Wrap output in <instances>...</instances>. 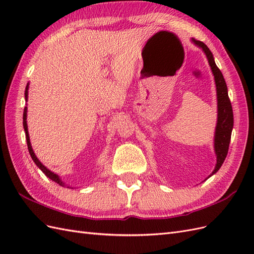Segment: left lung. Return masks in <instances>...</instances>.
<instances>
[{
    "instance_id": "left-lung-1",
    "label": "left lung",
    "mask_w": 254,
    "mask_h": 254,
    "mask_svg": "<svg viewBox=\"0 0 254 254\" xmlns=\"http://www.w3.org/2000/svg\"><path fill=\"white\" fill-rule=\"evenodd\" d=\"M193 42L201 48L209 60V64L212 68V72L214 74L215 83H216V90H217V104H218V119H217V126L216 131H215V152L217 156V163L215 166V170L213 171L212 175L217 173L220 166L224 163V161L227 157V153L229 150V144L231 140V133L233 128V110L232 105L230 102V98L228 95V88L225 81L224 76L215 64L213 54L209 50L206 45L199 40L193 39ZM211 175V176H212Z\"/></svg>"
}]
</instances>
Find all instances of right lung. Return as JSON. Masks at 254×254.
<instances>
[{"mask_svg": "<svg viewBox=\"0 0 254 254\" xmlns=\"http://www.w3.org/2000/svg\"><path fill=\"white\" fill-rule=\"evenodd\" d=\"M27 89H28V86L26 87V90H25V99H27ZM26 107H25V109H24V112H23V126H24V130H25V134H26V142H27V147H28V151H29V155H30V157H32V159L34 160V162L36 163V165L40 168V170L44 173V175L45 176H48L49 178L51 179V180H53V181H55V182H57V183H59L60 186H63L64 187V182L61 181L60 179H59V177H58V175H56V174H54V173H52L51 171H49L47 167H45L39 160L37 159V157H36V155L34 153V151H33V148H32V146H30V142H29V136H28V131H27V124H26Z\"/></svg>", "mask_w": 254, "mask_h": 254, "instance_id": "right-lung-1", "label": "right lung"}]
</instances>
